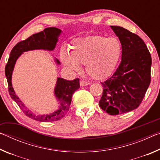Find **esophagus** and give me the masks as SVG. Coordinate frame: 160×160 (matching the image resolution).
Masks as SVG:
<instances>
[{
  "mask_svg": "<svg viewBox=\"0 0 160 160\" xmlns=\"http://www.w3.org/2000/svg\"><path fill=\"white\" fill-rule=\"evenodd\" d=\"M80 86H82V87H85V86L88 85L89 82H86V81H85V80H81L80 82Z\"/></svg>",
  "mask_w": 160,
  "mask_h": 160,
  "instance_id": "1",
  "label": "esophagus"
}]
</instances>
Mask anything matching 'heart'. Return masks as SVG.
<instances>
[{
    "label": "heart",
    "instance_id": "heart-1",
    "mask_svg": "<svg viewBox=\"0 0 160 160\" xmlns=\"http://www.w3.org/2000/svg\"><path fill=\"white\" fill-rule=\"evenodd\" d=\"M121 51L122 46L117 38L92 35L72 42L68 52L61 51V60L72 72H79L80 65H85L90 76L103 79L113 72Z\"/></svg>",
    "mask_w": 160,
    "mask_h": 160
}]
</instances>
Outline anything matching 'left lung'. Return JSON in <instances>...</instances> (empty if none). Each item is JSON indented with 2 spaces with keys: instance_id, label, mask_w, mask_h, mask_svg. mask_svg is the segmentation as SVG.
<instances>
[{
  "instance_id": "left-lung-1",
  "label": "left lung",
  "mask_w": 160,
  "mask_h": 160,
  "mask_svg": "<svg viewBox=\"0 0 160 160\" xmlns=\"http://www.w3.org/2000/svg\"><path fill=\"white\" fill-rule=\"evenodd\" d=\"M122 46L121 63L112 77L102 82L99 104L109 115L122 114L139 107L150 84V51L137 34L111 26Z\"/></svg>"
}]
</instances>
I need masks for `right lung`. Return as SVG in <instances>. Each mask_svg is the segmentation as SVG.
Returning <instances> with one entry per match:
<instances>
[{
	"mask_svg": "<svg viewBox=\"0 0 160 160\" xmlns=\"http://www.w3.org/2000/svg\"><path fill=\"white\" fill-rule=\"evenodd\" d=\"M61 32V29L56 28H46L44 31L32 35L28 39L18 43L10 52V58L5 68V74L8 80L9 94L11 98L17 103L26 116L41 122L58 121L66 116L69 110L72 94L80 88L79 79L76 78L73 80L70 81L61 78H57V81L54 89V95L57 99L58 104V109L49 114L37 115L29 109L15 94L12 85V72L16 61L24 52L33 50H45L49 51L54 50ZM54 60L57 65L61 64L60 61L57 58H55Z\"/></svg>",
	"mask_w": 160,
	"mask_h": 160,
	"instance_id": "obj_1",
	"label": "right lung"
}]
</instances>
